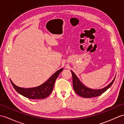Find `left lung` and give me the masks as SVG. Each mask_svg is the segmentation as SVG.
Wrapping results in <instances>:
<instances>
[{"instance_id":"obj_1","label":"left lung","mask_w":124,"mask_h":124,"mask_svg":"<svg viewBox=\"0 0 124 124\" xmlns=\"http://www.w3.org/2000/svg\"><path fill=\"white\" fill-rule=\"evenodd\" d=\"M70 71L72 73V85H73L75 92H76L78 95L84 98H91L100 96L102 93H103L105 92L106 91L108 88H110V87L113 84L116 77H115L113 80L109 85L104 87V88L101 89H93L89 88L83 85V84L81 83L74 72L71 70Z\"/></svg>"}]
</instances>
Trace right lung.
<instances>
[{
  "mask_svg": "<svg viewBox=\"0 0 124 124\" xmlns=\"http://www.w3.org/2000/svg\"><path fill=\"white\" fill-rule=\"evenodd\" d=\"M63 69H64L62 68L57 70L46 82L40 86L34 88H23L15 85L11 80L10 81L14 89L24 97L32 99H43L47 97L52 92L54 84L55 83L57 78Z\"/></svg>",
  "mask_w": 124,
  "mask_h": 124,
  "instance_id": "add662e5",
  "label": "right lung"
}]
</instances>
